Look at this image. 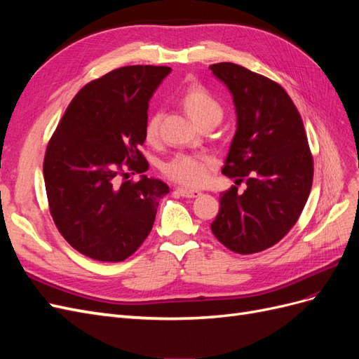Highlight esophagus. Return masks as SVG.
I'll list each match as a JSON object with an SVG mask.
<instances>
[{"label":"esophagus","instance_id":"obj_1","mask_svg":"<svg viewBox=\"0 0 359 359\" xmlns=\"http://www.w3.org/2000/svg\"><path fill=\"white\" fill-rule=\"evenodd\" d=\"M177 191L181 194L182 198H198L201 194L199 190H191V189H186V187H178Z\"/></svg>","mask_w":359,"mask_h":359}]
</instances>
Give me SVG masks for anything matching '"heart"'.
Returning a JSON list of instances; mask_svg holds the SVG:
<instances>
[{
  "label": "heart",
  "instance_id": "obj_1",
  "mask_svg": "<svg viewBox=\"0 0 359 359\" xmlns=\"http://www.w3.org/2000/svg\"><path fill=\"white\" fill-rule=\"evenodd\" d=\"M181 104L194 123L202 126L206 123L219 124L223 116L222 104L202 85H190L181 95ZM160 114H151L145 123V137L154 142L158 136ZM215 161L206 154H177L172 157L163 172L172 181L187 187H199L206 182Z\"/></svg>",
  "mask_w": 359,
  "mask_h": 359
}]
</instances>
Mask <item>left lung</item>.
I'll use <instances>...</instances> for the list:
<instances>
[{
    "label": "left lung",
    "mask_w": 359,
    "mask_h": 359,
    "mask_svg": "<svg viewBox=\"0 0 359 359\" xmlns=\"http://www.w3.org/2000/svg\"><path fill=\"white\" fill-rule=\"evenodd\" d=\"M233 97L236 132L222 173L245 181L220 194L214 236L240 255L273 247L299 219L313 182L301 115L277 82L233 62L210 66Z\"/></svg>",
    "instance_id": "1"
}]
</instances>
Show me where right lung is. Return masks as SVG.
I'll list each match as a JSON object with an SVG mask.
<instances>
[{
	"label": "right lung",
	"mask_w": 359,
	"mask_h": 359,
	"mask_svg": "<svg viewBox=\"0 0 359 359\" xmlns=\"http://www.w3.org/2000/svg\"><path fill=\"white\" fill-rule=\"evenodd\" d=\"M165 66H127L86 83L50 137L43 177L60 233L79 253L121 262L149 235L168 184L140 177L148 161V102L170 73ZM121 176L123 181L118 180Z\"/></svg>",
	"instance_id": "right-lung-1"
}]
</instances>
